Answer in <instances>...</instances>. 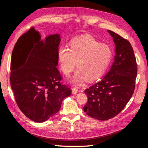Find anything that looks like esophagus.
I'll list each match as a JSON object with an SVG mask.
<instances>
[{
    "instance_id": "obj_1",
    "label": "esophagus",
    "mask_w": 148,
    "mask_h": 148,
    "mask_svg": "<svg viewBox=\"0 0 148 148\" xmlns=\"http://www.w3.org/2000/svg\"><path fill=\"white\" fill-rule=\"evenodd\" d=\"M71 91H72V93L73 94V95H76L78 92V89L75 88H73L72 89H71Z\"/></svg>"
}]
</instances>
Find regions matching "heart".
<instances>
[{
	"instance_id": "obj_1",
	"label": "heart",
	"mask_w": 148,
	"mask_h": 148,
	"mask_svg": "<svg viewBox=\"0 0 148 148\" xmlns=\"http://www.w3.org/2000/svg\"><path fill=\"white\" fill-rule=\"evenodd\" d=\"M58 57L60 69L66 76L77 65L78 70L70 78V82L78 86L86 78L92 81L103 74L109 64L112 51L106 44H100L89 35H82L71 42L70 49L61 46Z\"/></svg>"
}]
</instances>
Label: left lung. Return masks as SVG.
<instances>
[{
  "label": "left lung",
  "mask_w": 148,
  "mask_h": 148,
  "mask_svg": "<svg viewBox=\"0 0 148 148\" xmlns=\"http://www.w3.org/2000/svg\"><path fill=\"white\" fill-rule=\"evenodd\" d=\"M115 46L114 62L100 82L85 89L88 102L84 111L91 117L107 120L119 114L135 88L137 65L133 49L127 39L108 30Z\"/></svg>",
  "instance_id": "1"
}]
</instances>
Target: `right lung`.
<instances>
[{
    "label": "right lung",
    "mask_w": 148,
    "mask_h": 148,
    "mask_svg": "<svg viewBox=\"0 0 148 148\" xmlns=\"http://www.w3.org/2000/svg\"><path fill=\"white\" fill-rule=\"evenodd\" d=\"M60 35L41 39L34 28L21 36L11 58L10 84L19 109L36 122L47 120L59 111L62 102L71 95L60 83L58 51Z\"/></svg>",
    "instance_id": "right-lung-1"
}]
</instances>
